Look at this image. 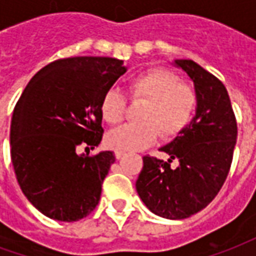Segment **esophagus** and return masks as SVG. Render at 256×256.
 I'll use <instances>...</instances> for the list:
<instances>
[{"instance_id": "esophagus-1", "label": "esophagus", "mask_w": 256, "mask_h": 256, "mask_svg": "<svg viewBox=\"0 0 256 256\" xmlns=\"http://www.w3.org/2000/svg\"><path fill=\"white\" fill-rule=\"evenodd\" d=\"M124 155H126V152H123V150H115V158L116 159H122Z\"/></svg>"}]
</instances>
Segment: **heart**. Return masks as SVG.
<instances>
[{
  "instance_id": "b5f03b06",
  "label": "heart",
  "mask_w": 256,
  "mask_h": 256,
  "mask_svg": "<svg viewBox=\"0 0 256 256\" xmlns=\"http://www.w3.org/2000/svg\"><path fill=\"white\" fill-rule=\"evenodd\" d=\"M128 90L133 100L145 101L140 114L141 123L123 124L106 134V144L123 152L148 148L159 138H170L181 133L192 119L198 102L192 86L180 82L176 74L163 68H152L128 80ZM126 97L116 89L106 90L100 101V114L110 124L123 120Z\"/></svg>"
}]
</instances>
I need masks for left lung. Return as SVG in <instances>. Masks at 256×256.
<instances>
[{"instance_id": "left-lung-1", "label": "left lung", "mask_w": 256, "mask_h": 256, "mask_svg": "<svg viewBox=\"0 0 256 256\" xmlns=\"http://www.w3.org/2000/svg\"><path fill=\"white\" fill-rule=\"evenodd\" d=\"M172 64L193 82L198 97L194 116L172 142L159 148L170 156L166 162L142 158L136 189L155 215L185 220L207 207L222 188L232 164L237 124L220 79L192 60H174ZM174 158L177 168L170 166Z\"/></svg>"}]
</instances>
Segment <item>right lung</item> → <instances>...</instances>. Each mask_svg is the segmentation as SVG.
I'll use <instances>...</instances> for the list:
<instances>
[{
	"instance_id": "add662e5",
	"label": "right lung",
	"mask_w": 256,
	"mask_h": 256,
	"mask_svg": "<svg viewBox=\"0 0 256 256\" xmlns=\"http://www.w3.org/2000/svg\"><path fill=\"white\" fill-rule=\"evenodd\" d=\"M128 71L112 58H68L40 70L26 86L10 122V158L22 192L48 218L74 222L98 204L115 162L102 140L100 101Z\"/></svg>"
}]
</instances>
